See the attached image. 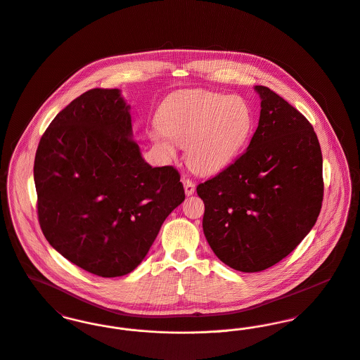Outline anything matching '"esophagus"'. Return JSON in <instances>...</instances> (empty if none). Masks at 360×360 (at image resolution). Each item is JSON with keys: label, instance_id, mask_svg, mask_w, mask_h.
<instances>
[{"label": "esophagus", "instance_id": "esophagus-1", "mask_svg": "<svg viewBox=\"0 0 360 360\" xmlns=\"http://www.w3.org/2000/svg\"><path fill=\"white\" fill-rule=\"evenodd\" d=\"M184 188H185L186 195H192L194 193V189H195V186H194V184L191 179H184Z\"/></svg>", "mask_w": 360, "mask_h": 360}]
</instances>
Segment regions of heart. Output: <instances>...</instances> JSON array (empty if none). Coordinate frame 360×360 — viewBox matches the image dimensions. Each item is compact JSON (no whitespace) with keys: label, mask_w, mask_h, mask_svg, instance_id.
Returning a JSON list of instances; mask_svg holds the SVG:
<instances>
[{"label":"heart","mask_w":360,"mask_h":360,"mask_svg":"<svg viewBox=\"0 0 360 360\" xmlns=\"http://www.w3.org/2000/svg\"><path fill=\"white\" fill-rule=\"evenodd\" d=\"M253 112L241 96L186 90L168 97L158 113L159 130L150 139L168 159L185 146L194 172L214 175L241 155L253 129Z\"/></svg>","instance_id":"heart-1"}]
</instances>
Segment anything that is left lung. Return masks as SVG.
<instances>
[{"label":"left lung","instance_id":"left-lung-1","mask_svg":"<svg viewBox=\"0 0 360 360\" xmlns=\"http://www.w3.org/2000/svg\"><path fill=\"white\" fill-rule=\"evenodd\" d=\"M244 155L200 184L204 236L218 259L243 273L274 266L311 231L323 200L322 152L304 116L266 86Z\"/></svg>","mask_w":360,"mask_h":360}]
</instances>
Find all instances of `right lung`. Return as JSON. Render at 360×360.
I'll return each mask as SVG.
<instances>
[{
	"mask_svg": "<svg viewBox=\"0 0 360 360\" xmlns=\"http://www.w3.org/2000/svg\"><path fill=\"white\" fill-rule=\"evenodd\" d=\"M119 89H91L57 113L39 141L34 182L48 243L103 278L137 269L185 200L178 171L145 162Z\"/></svg>",
	"mask_w": 360,
	"mask_h": 360,
	"instance_id": "obj_1",
	"label": "right lung"
}]
</instances>
